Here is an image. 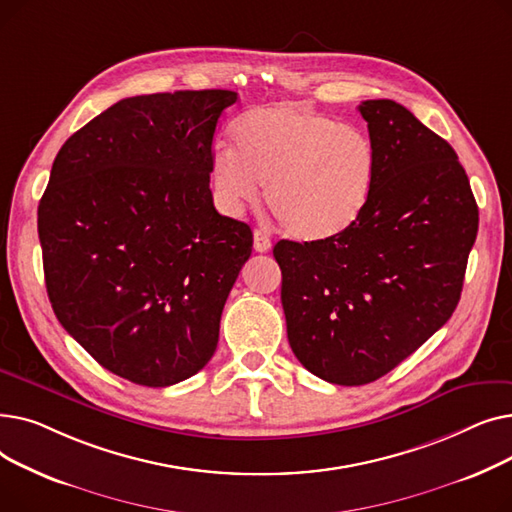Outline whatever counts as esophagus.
Segmentation results:
<instances>
[{"label":"esophagus","mask_w":512,"mask_h":512,"mask_svg":"<svg viewBox=\"0 0 512 512\" xmlns=\"http://www.w3.org/2000/svg\"><path fill=\"white\" fill-rule=\"evenodd\" d=\"M253 245L257 253H267L272 249V238L265 230H255L253 232Z\"/></svg>","instance_id":"obj_1"}]
</instances>
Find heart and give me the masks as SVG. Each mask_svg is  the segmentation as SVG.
<instances>
[{"label": "heart", "mask_w": 512, "mask_h": 512, "mask_svg": "<svg viewBox=\"0 0 512 512\" xmlns=\"http://www.w3.org/2000/svg\"><path fill=\"white\" fill-rule=\"evenodd\" d=\"M232 132L239 151L215 145L209 155L213 195L226 213L255 205L265 184L267 207L294 238L324 240L361 218L378 174L361 128L278 101L242 114Z\"/></svg>", "instance_id": "heart-1"}]
</instances>
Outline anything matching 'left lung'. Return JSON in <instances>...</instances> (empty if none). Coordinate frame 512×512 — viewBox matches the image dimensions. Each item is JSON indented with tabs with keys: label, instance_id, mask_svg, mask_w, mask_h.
Wrapping results in <instances>:
<instances>
[{
	"label": "left lung",
	"instance_id": "left-lung-1",
	"mask_svg": "<svg viewBox=\"0 0 512 512\" xmlns=\"http://www.w3.org/2000/svg\"><path fill=\"white\" fill-rule=\"evenodd\" d=\"M359 112L378 153L361 218L274 247L292 353L338 386L382 378L446 324L479 226L465 168L442 137L392 99Z\"/></svg>",
	"mask_w": 512,
	"mask_h": 512
}]
</instances>
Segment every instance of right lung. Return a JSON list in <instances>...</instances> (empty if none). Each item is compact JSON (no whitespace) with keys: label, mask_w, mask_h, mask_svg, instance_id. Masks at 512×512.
<instances>
[{"label":"right lung","mask_w":512,"mask_h":512,"mask_svg":"<svg viewBox=\"0 0 512 512\" xmlns=\"http://www.w3.org/2000/svg\"><path fill=\"white\" fill-rule=\"evenodd\" d=\"M234 91L128 97L76 130L39 203L47 297L107 371L149 388L201 371L253 232L220 215L209 155Z\"/></svg>","instance_id":"1"}]
</instances>
